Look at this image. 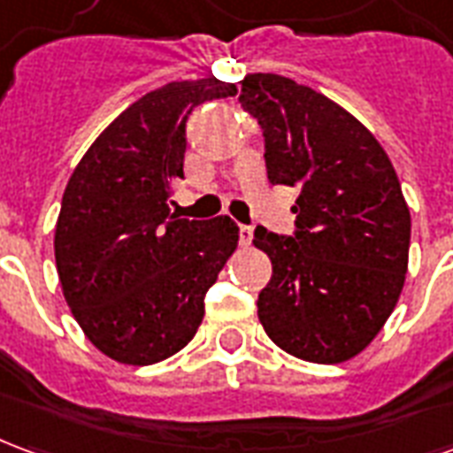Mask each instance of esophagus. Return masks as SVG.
Returning a JSON list of instances; mask_svg holds the SVG:
<instances>
[{
    "label": "esophagus",
    "mask_w": 453,
    "mask_h": 453,
    "mask_svg": "<svg viewBox=\"0 0 453 453\" xmlns=\"http://www.w3.org/2000/svg\"><path fill=\"white\" fill-rule=\"evenodd\" d=\"M252 237H255V227H252V226H240V245L250 247Z\"/></svg>",
    "instance_id": "esophagus-1"
}]
</instances>
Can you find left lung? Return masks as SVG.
Returning a JSON list of instances; mask_svg holds the SVG:
<instances>
[{
	"label": "left lung",
	"mask_w": 453,
	"mask_h": 453,
	"mask_svg": "<svg viewBox=\"0 0 453 453\" xmlns=\"http://www.w3.org/2000/svg\"><path fill=\"white\" fill-rule=\"evenodd\" d=\"M240 102L265 130L269 181L301 188L296 237L255 230V247L272 259L259 323L296 359H354L386 325L408 274L398 174L361 120L305 84L247 74Z\"/></svg>",
	"instance_id": "obj_1"
}]
</instances>
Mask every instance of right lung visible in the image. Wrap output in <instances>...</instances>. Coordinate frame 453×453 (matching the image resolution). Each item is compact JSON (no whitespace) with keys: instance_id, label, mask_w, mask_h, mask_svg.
I'll list each match as a JSON object with an SVG mask.
<instances>
[{"instance_id":"add662e5","label":"right lung","mask_w":453,"mask_h":453,"mask_svg":"<svg viewBox=\"0 0 453 453\" xmlns=\"http://www.w3.org/2000/svg\"><path fill=\"white\" fill-rule=\"evenodd\" d=\"M235 94L216 77L145 94L104 128L65 187L58 276L74 320L109 359H169L203 320L206 291L235 252L240 227L227 216H174L169 198L184 177L188 113Z\"/></svg>"}]
</instances>
